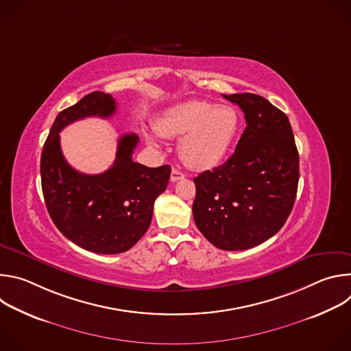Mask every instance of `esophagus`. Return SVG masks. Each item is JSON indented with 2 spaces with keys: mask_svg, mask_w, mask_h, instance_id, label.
<instances>
[{
  "mask_svg": "<svg viewBox=\"0 0 351 351\" xmlns=\"http://www.w3.org/2000/svg\"><path fill=\"white\" fill-rule=\"evenodd\" d=\"M182 179H184V173L182 171H179V169H172L171 180L172 182H178V180H182Z\"/></svg>",
  "mask_w": 351,
  "mask_h": 351,
  "instance_id": "esophagus-1",
  "label": "esophagus"
}]
</instances>
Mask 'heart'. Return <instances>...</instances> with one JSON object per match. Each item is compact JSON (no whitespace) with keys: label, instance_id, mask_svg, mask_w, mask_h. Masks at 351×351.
I'll use <instances>...</instances> for the list:
<instances>
[{"label":"heart","instance_id":"1","mask_svg":"<svg viewBox=\"0 0 351 351\" xmlns=\"http://www.w3.org/2000/svg\"><path fill=\"white\" fill-rule=\"evenodd\" d=\"M156 126L165 137H183L182 161L191 169L206 171L226 157L240 129V115L232 106L191 99L165 110Z\"/></svg>","mask_w":351,"mask_h":351}]
</instances>
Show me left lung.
Masks as SVG:
<instances>
[{"instance_id": "obj_1", "label": "left lung", "mask_w": 351, "mask_h": 351, "mask_svg": "<svg viewBox=\"0 0 351 351\" xmlns=\"http://www.w3.org/2000/svg\"><path fill=\"white\" fill-rule=\"evenodd\" d=\"M223 97L241 108L247 126L226 162L193 179V217L210 243L237 252L264 243L285 225L297 194L298 153L289 118L267 98Z\"/></svg>"}]
</instances>
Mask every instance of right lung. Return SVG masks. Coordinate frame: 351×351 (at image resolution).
Instances as JSON below:
<instances>
[{"label":"right lung","mask_w":351,"mask_h":351,"mask_svg":"<svg viewBox=\"0 0 351 351\" xmlns=\"http://www.w3.org/2000/svg\"><path fill=\"white\" fill-rule=\"evenodd\" d=\"M117 111L111 94L93 91L61 111L44 143L40 173L44 202L58 230L76 245L98 254L128 252L147 232L156 198L167 190L171 167L148 168L132 160L138 143L134 133L118 141L117 158L110 169L84 175L62 156L60 132L87 118H108Z\"/></svg>","instance_id":"add662e5"}]
</instances>
